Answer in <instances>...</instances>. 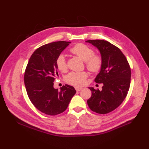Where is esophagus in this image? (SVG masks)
<instances>
[{"instance_id":"1","label":"esophagus","mask_w":149,"mask_h":149,"mask_svg":"<svg viewBox=\"0 0 149 149\" xmlns=\"http://www.w3.org/2000/svg\"><path fill=\"white\" fill-rule=\"evenodd\" d=\"M75 90H76L77 91H79L80 90H81L82 89H83V88H81V87H75Z\"/></svg>"}]
</instances>
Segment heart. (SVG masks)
I'll return each instance as SVG.
<instances>
[{
    "instance_id": "obj_1",
    "label": "heart",
    "mask_w": 149,
    "mask_h": 149,
    "mask_svg": "<svg viewBox=\"0 0 149 149\" xmlns=\"http://www.w3.org/2000/svg\"><path fill=\"white\" fill-rule=\"evenodd\" d=\"M72 54L79 57L85 61V65L90 71L93 73L99 72L102 66V58L99 54L94 53V50L86 44L79 43L75 45L70 49ZM56 66L59 71L65 72L67 70V63L65 56L62 54H59L56 59ZM88 74L86 72H72L65 77L66 83L74 86L83 85L86 78Z\"/></svg>"
}]
</instances>
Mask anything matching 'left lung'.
<instances>
[{
	"instance_id": "left-lung-1",
	"label": "left lung",
	"mask_w": 149,
	"mask_h": 149,
	"mask_svg": "<svg viewBox=\"0 0 149 149\" xmlns=\"http://www.w3.org/2000/svg\"><path fill=\"white\" fill-rule=\"evenodd\" d=\"M99 50L102 66L95 81L102 83V90L89 88L91 96L87 100L90 109L99 114H107L116 109L127 96L131 84V67L118 47L103 40H90Z\"/></svg>"
}]
</instances>
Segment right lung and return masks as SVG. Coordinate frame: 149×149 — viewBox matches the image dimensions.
Listing matches in <instances>:
<instances>
[{
    "instance_id": "1",
    "label": "right lung",
    "mask_w": 149,
    "mask_h": 149,
    "mask_svg": "<svg viewBox=\"0 0 149 149\" xmlns=\"http://www.w3.org/2000/svg\"><path fill=\"white\" fill-rule=\"evenodd\" d=\"M70 42L59 41L41 46L31 55L24 74L27 95L34 107L49 115L64 112L76 93L74 88L65 84L61 90L54 88L58 75L56 59Z\"/></svg>"
}]
</instances>
